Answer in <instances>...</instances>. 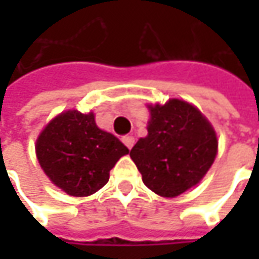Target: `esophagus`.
<instances>
[{"label":"esophagus","mask_w":259,"mask_h":259,"mask_svg":"<svg viewBox=\"0 0 259 259\" xmlns=\"http://www.w3.org/2000/svg\"><path fill=\"white\" fill-rule=\"evenodd\" d=\"M122 143L126 145V148H130V150H131L135 144V138L133 137V135H125V137H122Z\"/></svg>","instance_id":"esophagus-1"}]
</instances>
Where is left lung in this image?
Listing matches in <instances>:
<instances>
[{
  "label": "left lung",
  "mask_w": 259,
  "mask_h": 259,
  "mask_svg": "<svg viewBox=\"0 0 259 259\" xmlns=\"http://www.w3.org/2000/svg\"><path fill=\"white\" fill-rule=\"evenodd\" d=\"M148 109V135L137 141L130 155L150 190L176 197L199 183L213 164L216 133L196 106L180 99Z\"/></svg>",
  "instance_id": "8db88e82"
}]
</instances>
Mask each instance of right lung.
Segmentation results:
<instances>
[{
    "label": "right lung",
    "mask_w": 259,
    "mask_h": 259,
    "mask_svg": "<svg viewBox=\"0 0 259 259\" xmlns=\"http://www.w3.org/2000/svg\"><path fill=\"white\" fill-rule=\"evenodd\" d=\"M130 150L115 135L98 128L92 112L70 109L40 133L35 154L47 177L65 193L91 196L109 180V171Z\"/></svg>",
    "instance_id": "obj_1"
}]
</instances>
